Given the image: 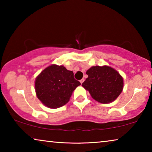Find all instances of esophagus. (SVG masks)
<instances>
[{"label":"esophagus","instance_id":"esophagus-1","mask_svg":"<svg viewBox=\"0 0 152 152\" xmlns=\"http://www.w3.org/2000/svg\"><path fill=\"white\" fill-rule=\"evenodd\" d=\"M84 81V78H82V80H80V83H81V84L83 83Z\"/></svg>","mask_w":152,"mask_h":152}]
</instances>
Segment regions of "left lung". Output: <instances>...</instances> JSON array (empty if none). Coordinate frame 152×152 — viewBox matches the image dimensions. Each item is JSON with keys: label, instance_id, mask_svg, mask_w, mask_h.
<instances>
[{"label": "left lung", "instance_id": "left-lung-1", "mask_svg": "<svg viewBox=\"0 0 152 152\" xmlns=\"http://www.w3.org/2000/svg\"><path fill=\"white\" fill-rule=\"evenodd\" d=\"M88 78L82 86L95 101L110 103L119 96L123 89V78L118 72L109 66H92L86 71Z\"/></svg>", "mask_w": 152, "mask_h": 152}]
</instances>
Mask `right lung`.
I'll return each instance as SVG.
<instances>
[{
    "mask_svg": "<svg viewBox=\"0 0 152 152\" xmlns=\"http://www.w3.org/2000/svg\"><path fill=\"white\" fill-rule=\"evenodd\" d=\"M80 84L74 79L72 71L62 65L52 64L36 77L35 93L45 107L57 109L70 101L73 91Z\"/></svg>",
    "mask_w": 152,
    "mask_h": 152,
    "instance_id": "right-lung-1",
    "label": "right lung"
}]
</instances>
